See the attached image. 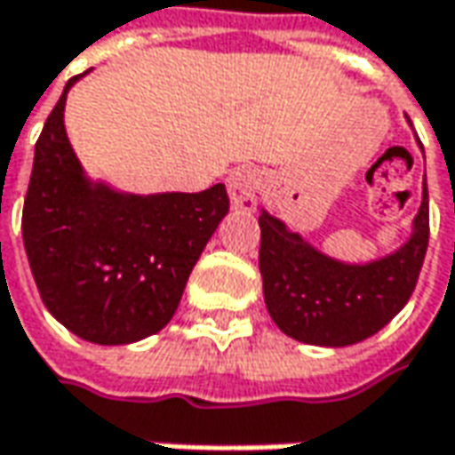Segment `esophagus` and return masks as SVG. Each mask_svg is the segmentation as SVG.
<instances>
[{"label":"esophagus","instance_id":"esophagus-1","mask_svg":"<svg viewBox=\"0 0 455 455\" xmlns=\"http://www.w3.org/2000/svg\"><path fill=\"white\" fill-rule=\"evenodd\" d=\"M258 172L250 167H237L228 178V195L235 210L252 212L255 210V192H258Z\"/></svg>","mask_w":455,"mask_h":455}]
</instances>
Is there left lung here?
Returning <instances> with one entry per match:
<instances>
[{"label": "left lung", "mask_w": 455, "mask_h": 455, "mask_svg": "<svg viewBox=\"0 0 455 455\" xmlns=\"http://www.w3.org/2000/svg\"><path fill=\"white\" fill-rule=\"evenodd\" d=\"M260 275L265 306L285 335L310 346H353L388 325L416 291L428 250V190L413 235L398 252L368 265H346L310 248L300 235L263 212Z\"/></svg>", "instance_id": "obj_1"}]
</instances>
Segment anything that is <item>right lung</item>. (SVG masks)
Returning a JSON list of instances; mask_svg holds the SVG:
<instances>
[{"label":"right lung","instance_id":"add662e5","mask_svg":"<svg viewBox=\"0 0 455 455\" xmlns=\"http://www.w3.org/2000/svg\"><path fill=\"white\" fill-rule=\"evenodd\" d=\"M36 140L21 237L42 303L67 331L124 346L163 331L230 200L203 192L120 195L90 185L64 132V100Z\"/></svg>","mask_w":455,"mask_h":455}]
</instances>
